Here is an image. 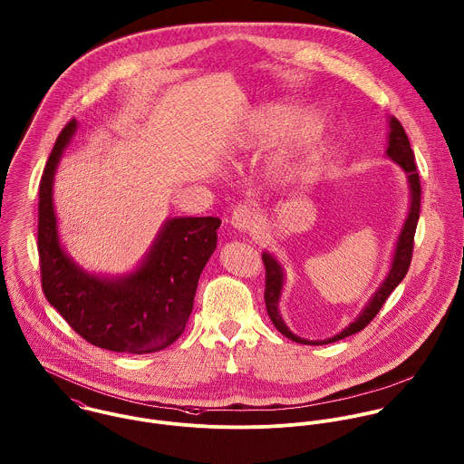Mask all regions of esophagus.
I'll return each instance as SVG.
<instances>
[{"label":"esophagus","instance_id":"1","mask_svg":"<svg viewBox=\"0 0 464 464\" xmlns=\"http://www.w3.org/2000/svg\"><path fill=\"white\" fill-rule=\"evenodd\" d=\"M255 222H256V209H255L251 204L244 202V204L235 206V209H233V213H231V224H233L238 231H247V229H251V227L255 226Z\"/></svg>","mask_w":464,"mask_h":464}]
</instances>
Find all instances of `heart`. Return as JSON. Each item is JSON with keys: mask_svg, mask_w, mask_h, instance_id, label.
I'll use <instances>...</instances> for the list:
<instances>
[{"mask_svg": "<svg viewBox=\"0 0 464 464\" xmlns=\"http://www.w3.org/2000/svg\"><path fill=\"white\" fill-rule=\"evenodd\" d=\"M326 132V120L308 118V111L303 105L269 103L246 116L242 129L235 138V145L253 147L288 136L273 161L278 174H288L297 161L304 160L323 145Z\"/></svg>", "mask_w": 464, "mask_h": 464, "instance_id": "1", "label": "heart"}]
</instances>
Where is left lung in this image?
I'll list each match as a JSON object with an SVG mask.
<instances>
[{
  "instance_id": "1",
  "label": "left lung",
  "mask_w": 464,
  "mask_h": 464,
  "mask_svg": "<svg viewBox=\"0 0 464 464\" xmlns=\"http://www.w3.org/2000/svg\"><path fill=\"white\" fill-rule=\"evenodd\" d=\"M387 156L398 163L407 174H409V183H411V191H412V202H411V211L407 217V222L401 229V235L398 238V246H396V253H394V260H392V267L391 273L387 275L385 281L382 283L380 290L374 294V297L371 299L370 304L364 308V312L361 314V317L352 323L348 328H344L339 335L328 339V341H306L301 339L297 335H294L292 332H288V328L285 326L281 315L278 312L279 294H281V286H283V273L278 262L264 253L262 260L266 266V306H267V314L273 321V324L278 328L279 332L288 337L290 341H295L299 344H328V343H335L341 341L344 337H350L361 330H364L371 321L376 317V314L380 312V308L383 306V303L387 301V297L391 295V292L400 285V281L405 278L411 262H412V251H414V235H416V226H418V218H420V204H421V185H420V176L416 170V163H414V152L411 149L409 138L401 127V123L396 118H391V132H389V147H387Z\"/></svg>"
}]
</instances>
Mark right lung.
Instances as JSON below:
<instances>
[{
	"instance_id": "add662e5",
	"label": "right lung",
	"mask_w": 464,
	"mask_h": 464,
	"mask_svg": "<svg viewBox=\"0 0 464 464\" xmlns=\"http://www.w3.org/2000/svg\"><path fill=\"white\" fill-rule=\"evenodd\" d=\"M75 129V120L64 125L39 183L37 251L43 292L90 344L116 353L160 352L185 332L200 273L217 247L220 218H172L134 275L118 281L88 276L61 249L52 204L53 174Z\"/></svg>"
}]
</instances>
